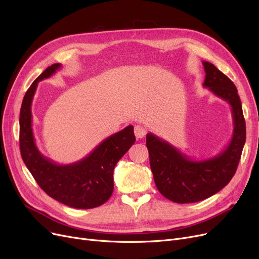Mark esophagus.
<instances>
[{
    "label": "esophagus",
    "mask_w": 259,
    "mask_h": 259,
    "mask_svg": "<svg viewBox=\"0 0 259 259\" xmlns=\"http://www.w3.org/2000/svg\"><path fill=\"white\" fill-rule=\"evenodd\" d=\"M134 133L137 139H142L147 134V130L144 126H142V125H136L134 128Z\"/></svg>",
    "instance_id": "esophagus-1"
}]
</instances>
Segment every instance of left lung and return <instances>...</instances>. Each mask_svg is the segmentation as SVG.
Segmentation results:
<instances>
[{"label":"left lung","instance_id":"8db88e82","mask_svg":"<svg viewBox=\"0 0 259 259\" xmlns=\"http://www.w3.org/2000/svg\"><path fill=\"white\" fill-rule=\"evenodd\" d=\"M202 64L206 73L203 86L231 107L233 133L229 145L214 158L197 161L152 133L146 136L156 188L163 197L180 204L205 200L228 185L236 174L246 138L245 120L236 85L213 64Z\"/></svg>","mask_w":259,"mask_h":259}]
</instances>
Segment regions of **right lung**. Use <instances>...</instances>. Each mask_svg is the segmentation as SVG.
<instances>
[{"mask_svg":"<svg viewBox=\"0 0 259 259\" xmlns=\"http://www.w3.org/2000/svg\"><path fill=\"white\" fill-rule=\"evenodd\" d=\"M61 68L54 64L31 84L23 97L19 116L21 158L41 189L51 198L74 208H94L104 204L113 192L115 164L135 143L134 126L107 137L84 159L71 164H57L44 156L35 145L32 131V105L37 83Z\"/></svg>","mask_w":259,"mask_h":259,"instance_id":"add662e5","label":"right lung"}]
</instances>
